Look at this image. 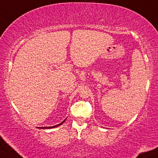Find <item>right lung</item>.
Returning <instances> with one entry per match:
<instances>
[{"label":"right lung","instance_id":"1","mask_svg":"<svg viewBox=\"0 0 158 158\" xmlns=\"http://www.w3.org/2000/svg\"><path fill=\"white\" fill-rule=\"evenodd\" d=\"M66 121V119L64 120V121H63L62 123H60V124H58V125H56V126H50V127H40H40H38V128H56V127H57V126H60V125H62L63 123H64V122Z\"/></svg>","mask_w":158,"mask_h":158}]
</instances>
